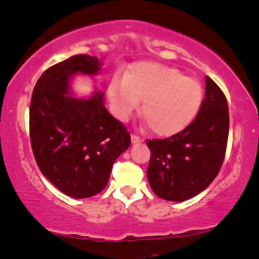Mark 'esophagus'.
I'll return each mask as SVG.
<instances>
[{"instance_id": "obj_1", "label": "esophagus", "mask_w": 259, "mask_h": 259, "mask_svg": "<svg viewBox=\"0 0 259 259\" xmlns=\"http://www.w3.org/2000/svg\"><path fill=\"white\" fill-rule=\"evenodd\" d=\"M143 139L140 138L138 135H132V142L133 143H139V142H142Z\"/></svg>"}]
</instances>
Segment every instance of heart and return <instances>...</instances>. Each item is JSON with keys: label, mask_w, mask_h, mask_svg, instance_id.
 Masks as SVG:
<instances>
[{"label": "heart", "mask_w": 259, "mask_h": 259, "mask_svg": "<svg viewBox=\"0 0 259 259\" xmlns=\"http://www.w3.org/2000/svg\"><path fill=\"white\" fill-rule=\"evenodd\" d=\"M114 114L126 119L142 102L141 113L155 135L172 136L197 117L204 89L179 68L153 62L134 65L125 77L116 76L107 89Z\"/></svg>", "instance_id": "b5f03b06"}]
</instances>
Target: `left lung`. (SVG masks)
Masks as SVG:
<instances>
[{"label":"left lung","instance_id":"8db88e82","mask_svg":"<svg viewBox=\"0 0 259 259\" xmlns=\"http://www.w3.org/2000/svg\"><path fill=\"white\" fill-rule=\"evenodd\" d=\"M205 82V98L195 119L171 138L147 140L149 186L165 200L183 201L198 195L216 179L223 164L229 134L228 102L210 77Z\"/></svg>","mask_w":259,"mask_h":259}]
</instances>
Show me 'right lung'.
I'll list each match as a JSON object with an SVG mask.
<instances>
[{
  "mask_svg": "<svg viewBox=\"0 0 259 259\" xmlns=\"http://www.w3.org/2000/svg\"><path fill=\"white\" fill-rule=\"evenodd\" d=\"M96 57L78 54L59 62L37 80L30 104L31 147L40 172L64 194L89 198L105 188L112 166L130 146L126 127L104 105V94H71L76 74L94 76Z\"/></svg>",
  "mask_w": 259,
  "mask_h": 259,
  "instance_id": "right-lung-1",
  "label": "right lung"
}]
</instances>
